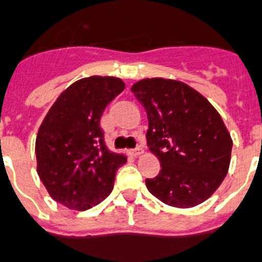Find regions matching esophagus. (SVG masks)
Returning a JSON list of instances; mask_svg holds the SVG:
<instances>
[{
	"label": "esophagus",
	"mask_w": 262,
	"mask_h": 262,
	"mask_svg": "<svg viewBox=\"0 0 262 262\" xmlns=\"http://www.w3.org/2000/svg\"><path fill=\"white\" fill-rule=\"evenodd\" d=\"M142 153H143V149L141 146L135 147V149H133V150H129V155H131V156H134V157L141 156Z\"/></svg>",
	"instance_id": "1"
}]
</instances>
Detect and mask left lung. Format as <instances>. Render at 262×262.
I'll list each match as a JSON object with an SVG mask.
<instances>
[{
    "label": "left lung",
    "instance_id": "1",
    "mask_svg": "<svg viewBox=\"0 0 262 262\" xmlns=\"http://www.w3.org/2000/svg\"><path fill=\"white\" fill-rule=\"evenodd\" d=\"M149 120V150L160 160L146 188L163 203L189 208L206 202L227 177L232 138L221 116L185 82L143 78L131 86Z\"/></svg>",
    "mask_w": 262,
    "mask_h": 262
}]
</instances>
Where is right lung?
<instances>
[{
    "instance_id": "add662e5",
    "label": "right lung",
    "mask_w": 262,
    "mask_h": 262,
    "mask_svg": "<svg viewBox=\"0 0 262 262\" xmlns=\"http://www.w3.org/2000/svg\"><path fill=\"white\" fill-rule=\"evenodd\" d=\"M117 77L91 76L73 82L42 120L37 139V172L51 198L84 211L113 190L116 172L127 157L107 149L101 117L123 92Z\"/></svg>"
}]
</instances>
